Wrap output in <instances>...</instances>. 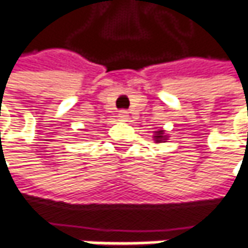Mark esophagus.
Returning <instances> with one entry per match:
<instances>
[{
  "label": "esophagus",
  "instance_id": "esophagus-1",
  "mask_svg": "<svg viewBox=\"0 0 248 248\" xmlns=\"http://www.w3.org/2000/svg\"><path fill=\"white\" fill-rule=\"evenodd\" d=\"M118 116H119V119H122V121H124V119H127V118H129V115H127V111H124V109H121V111H119V114H118Z\"/></svg>",
  "mask_w": 248,
  "mask_h": 248
}]
</instances>
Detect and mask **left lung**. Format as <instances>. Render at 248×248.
<instances>
[{"label":"left lung","instance_id":"left-lung-1","mask_svg":"<svg viewBox=\"0 0 248 248\" xmlns=\"http://www.w3.org/2000/svg\"><path fill=\"white\" fill-rule=\"evenodd\" d=\"M154 139H155V142H165V140H167V134L165 133V130H158V132H155Z\"/></svg>","mask_w":248,"mask_h":248}]
</instances>
